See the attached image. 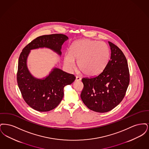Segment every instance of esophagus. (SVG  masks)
<instances>
[{"mask_svg":"<svg viewBox=\"0 0 149 149\" xmlns=\"http://www.w3.org/2000/svg\"><path fill=\"white\" fill-rule=\"evenodd\" d=\"M81 80V78H80V77H78V76H77V77H76L75 81H80Z\"/></svg>","mask_w":149,"mask_h":149,"instance_id":"obj_1","label":"esophagus"}]
</instances>
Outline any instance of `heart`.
<instances>
[{
	"instance_id": "1",
	"label": "heart",
	"mask_w": 149,
	"mask_h": 149,
	"mask_svg": "<svg viewBox=\"0 0 149 149\" xmlns=\"http://www.w3.org/2000/svg\"><path fill=\"white\" fill-rule=\"evenodd\" d=\"M109 49L106 43L89 39L72 43L69 53L64 55V63L70 69L75 67L78 61L80 70L88 76H95L105 68L109 58Z\"/></svg>"
}]
</instances>
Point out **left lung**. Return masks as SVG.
Segmentation results:
<instances>
[{
    "label": "left lung",
    "mask_w": 149,
    "mask_h": 149,
    "mask_svg": "<svg viewBox=\"0 0 149 149\" xmlns=\"http://www.w3.org/2000/svg\"><path fill=\"white\" fill-rule=\"evenodd\" d=\"M111 58L103 71L92 78H84L81 98L91 110L104 113L113 109L123 99L130 83L127 59L123 52L113 43Z\"/></svg>",
    "instance_id": "1"
}]
</instances>
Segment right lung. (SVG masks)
<instances>
[{
  "label": "right lung",
  "mask_w": 149,
  "mask_h": 149,
  "mask_svg": "<svg viewBox=\"0 0 149 149\" xmlns=\"http://www.w3.org/2000/svg\"><path fill=\"white\" fill-rule=\"evenodd\" d=\"M68 37L63 34H52L37 37L22 50L18 60L17 80L26 103L38 112H47L55 108L64 97L65 86L70 85L75 77L55 68L43 79L33 77L27 66L30 51L46 47L61 55V46Z\"/></svg>",
  "instance_id": "obj_1"
}]
</instances>
